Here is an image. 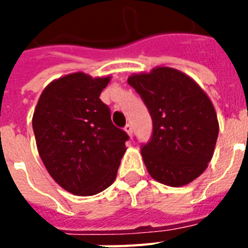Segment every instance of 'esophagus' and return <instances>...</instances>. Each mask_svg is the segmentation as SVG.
Instances as JSON below:
<instances>
[{"instance_id": "obj_1", "label": "esophagus", "mask_w": 248, "mask_h": 248, "mask_svg": "<svg viewBox=\"0 0 248 248\" xmlns=\"http://www.w3.org/2000/svg\"><path fill=\"white\" fill-rule=\"evenodd\" d=\"M124 131L129 134V137H133V126L130 124H127L126 126H124Z\"/></svg>"}]
</instances>
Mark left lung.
Returning a JSON list of instances; mask_svg holds the SVG:
<instances>
[{"label": "left lung", "mask_w": 248, "mask_h": 248, "mask_svg": "<svg viewBox=\"0 0 248 248\" xmlns=\"http://www.w3.org/2000/svg\"><path fill=\"white\" fill-rule=\"evenodd\" d=\"M153 118V137L140 154L153 179L181 187L208 166L218 140V117L211 99L191 77L156 66L127 78Z\"/></svg>", "instance_id": "left-lung-1"}]
</instances>
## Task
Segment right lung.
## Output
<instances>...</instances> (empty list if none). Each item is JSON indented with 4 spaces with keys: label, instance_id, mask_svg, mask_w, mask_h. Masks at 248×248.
<instances>
[{
    "label": "right lung",
    "instance_id": "1",
    "mask_svg": "<svg viewBox=\"0 0 248 248\" xmlns=\"http://www.w3.org/2000/svg\"><path fill=\"white\" fill-rule=\"evenodd\" d=\"M111 77L77 71L51 81L33 114L37 150L66 191L90 197L115 181L129 135L111 122L99 95Z\"/></svg>",
    "mask_w": 248,
    "mask_h": 248
}]
</instances>
